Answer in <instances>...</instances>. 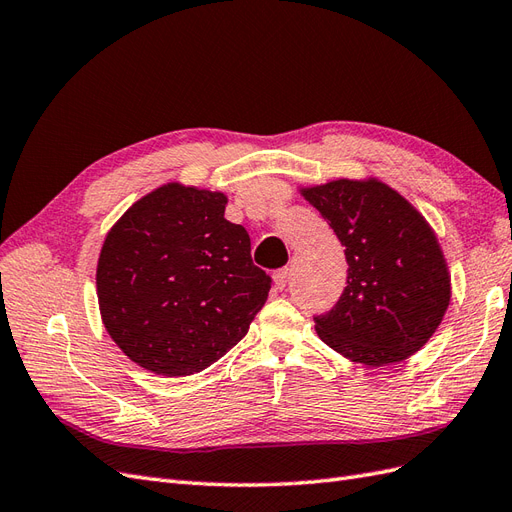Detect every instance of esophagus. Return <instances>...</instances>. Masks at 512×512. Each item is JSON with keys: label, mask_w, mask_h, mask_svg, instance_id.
I'll return each instance as SVG.
<instances>
[{"label": "esophagus", "mask_w": 512, "mask_h": 512, "mask_svg": "<svg viewBox=\"0 0 512 512\" xmlns=\"http://www.w3.org/2000/svg\"><path fill=\"white\" fill-rule=\"evenodd\" d=\"M288 277H290V269H288V267H284V269H277V271L273 273L275 288L284 290V288H286V284H288Z\"/></svg>", "instance_id": "34e87169"}]
</instances>
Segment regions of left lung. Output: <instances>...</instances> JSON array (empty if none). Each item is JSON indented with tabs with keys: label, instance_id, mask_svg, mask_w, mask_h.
<instances>
[{
	"label": "left lung",
	"instance_id": "8db88e82",
	"mask_svg": "<svg viewBox=\"0 0 512 512\" xmlns=\"http://www.w3.org/2000/svg\"><path fill=\"white\" fill-rule=\"evenodd\" d=\"M346 247L339 301L314 316L324 344L354 363L406 361L436 333L451 301V275L433 230L378 179H337L301 190Z\"/></svg>",
	"mask_w": 512,
	"mask_h": 512
}]
</instances>
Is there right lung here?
Masks as SVG:
<instances>
[{"label": "right lung", "mask_w": 512, "mask_h": 512, "mask_svg": "<svg viewBox=\"0 0 512 512\" xmlns=\"http://www.w3.org/2000/svg\"><path fill=\"white\" fill-rule=\"evenodd\" d=\"M226 196L168 183L108 232L98 303L113 342L162 376L207 369L241 342L271 277L252 262L250 235L224 218Z\"/></svg>", "instance_id": "obj_1"}]
</instances>
